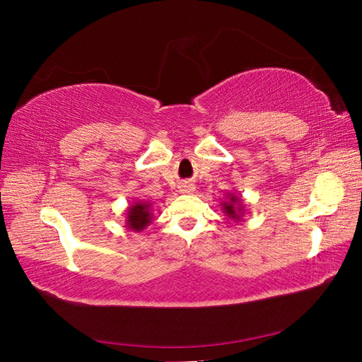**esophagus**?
I'll list each match as a JSON object with an SVG mask.
<instances>
[{"instance_id":"esophagus-1","label":"esophagus","mask_w":362,"mask_h":362,"mask_svg":"<svg viewBox=\"0 0 362 362\" xmlns=\"http://www.w3.org/2000/svg\"><path fill=\"white\" fill-rule=\"evenodd\" d=\"M191 189H193V188H189V191H191Z\"/></svg>"}]
</instances>
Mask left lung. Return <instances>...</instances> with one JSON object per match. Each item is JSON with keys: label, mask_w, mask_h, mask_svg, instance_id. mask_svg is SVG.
Here are the masks:
<instances>
[{"label": "left lung", "mask_w": 362, "mask_h": 362, "mask_svg": "<svg viewBox=\"0 0 362 362\" xmlns=\"http://www.w3.org/2000/svg\"><path fill=\"white\" fill-rule=\"evenodd\" d=\"M222 210H224V213L227 214L228 218L240 219L241 211H243L241 199H238L235 194H228L227 202H222Z\"/></svg>", "instance_id": "obj_1"}]
</instances>
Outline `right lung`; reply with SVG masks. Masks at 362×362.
<instances>
[{
    "instance_id": "obj_1",
    "label": "right lung",
    "mask_w": 362,
    "mask_h": 362,
    "mask_svg": "<svg viewBox=\"0 0 362 362\" xmlns=\"http://www.w3.org/2000/svg\"><path fill=\"white\" fill-rule=\"evenodd\" d=\"M152 213H151V204L148 202H136L135 205H130L127 210V221L126 224L134 232H141L151 224Z\"/></svg>"
}]
</instances>
